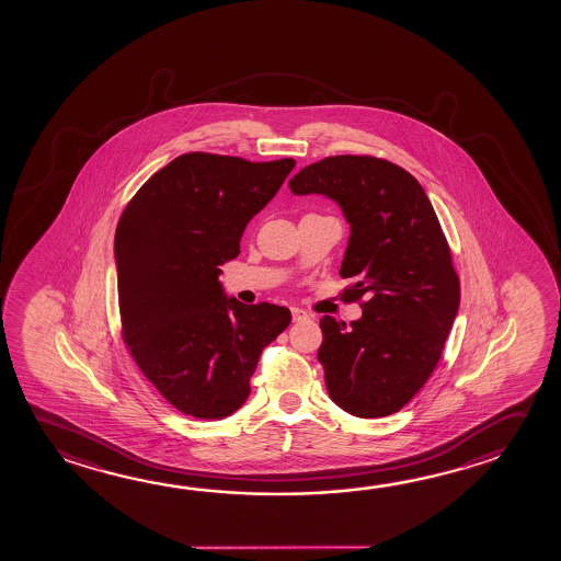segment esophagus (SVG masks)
Here are the masks:
<instances>
[{
  "mask_svg": "<svg viewBox=\"0 0 561 561\" xmlns=\"http://www.w3.org/2000/svg\"><path fill=\"white\" fill-rule=\"evenodd\" d=\"M293 320L294 321H306L310 320V313L304 311L302 308H293Z\"/></svg>",
  "mask_w": 561,
  "mask_h": 561,
  "instance_id": "esophagus-1",
  "label": "esophagus"
}]
</instances>
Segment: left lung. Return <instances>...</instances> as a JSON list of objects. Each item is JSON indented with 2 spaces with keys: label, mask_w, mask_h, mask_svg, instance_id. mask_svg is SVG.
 <instances>
[{
  "label": "left lung",
  "mask_w": 561,
  "mask_h": 561,
  "mask_svg": "<svg viewBox=\"0 0 561 561\" xmlns=\"http://www.w3.org/2000/svg\"><path fill=\"white\" fill-rule=\"evenodd\" d=\"M294 195H321L348 224L339 275L355 278L363 318L321 320L318 360L331 400L355 417L400 411L435 370L460 306V283L427 193L411 173L368 156H335L298 171Z\"/></svg>",
  "instance_id": "left-lung-1"
}]
</instances>
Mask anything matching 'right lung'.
<instances>
[{"instance_id": "add662e5", "label": "right lung", "mask_w": 561, "mask_h": 561, "mask_svg": "<svg viewBox=\"0 0 561 561\" xmlns=\"http://www.w3.org/2000/svg\"><path fill=\"white\" fill-rule=\"evenodd\" d=\"M294 165L185 153L153 173L121 216L115 265L126 345L191 417L240 410L263 348L293 320L285 306L228 296L220 267L240 255L245 226Z\"/></svg>"}]
</instances>
